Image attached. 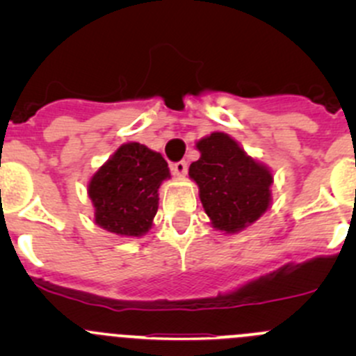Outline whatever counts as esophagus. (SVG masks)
Listing matches in <instances>:
<instances>
[{
    "label": "esophagus",
    "instance_id": "esophagus-1",
    "mask_svg": "<svg viewBox=\"0 0 356 356\" xmlns=\"http://www.w3.org/2000/svg\"><path fill=\"white\" fill-rule=\"evenodd\" d=\"M172 172H174L175 175H186V172H188V161L186 160H181V161H175L174 165H172Z\"/></svg>",
    "mask_w": 356,
    "mask_h": 356
}]
</instances>
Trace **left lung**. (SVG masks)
Wrapping results in <instances>:
<instances>
[{
  "label": "left lung",
  "instance_id": "8db88e82",
  "mask_svg": "<svg viewBox=\"0 0 356 356\" xmlns=\"http://www.w3.org/2000/svg\"><path fill=\"white\" fill-rule=\"evenodd\" d=\"M200 160L189 167L211 225L234 234L257 222L272 201V172L251 158L231 136L213 132L196 143Z\"/></svg>",
  "mask_w": 356,
  "mask_h": 356
}]
</instances>
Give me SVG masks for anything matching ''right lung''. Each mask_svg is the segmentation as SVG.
I'll list each match as a JSON object with an SVG mask.
<instances>
[{"instance_id":"obj_1","label":"right lung","mask_w":356,"mask_h":356,"mask_svg":"<svg viewBox=\"0 0 356 356\" xmlns=\"http://www.w3.org/2000/svg\"><path fill=\"white\" fill-rule=\"evenodd\" d=\"M170 179L160 153L139 143H125L98 168L88 186L95 222L117 236L139 238L152 229L158 189Z\"/></svg>"}]
</instances>
